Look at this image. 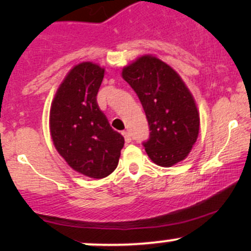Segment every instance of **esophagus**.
<instances>
[{
  "label": "esophagus",
  "instance_id": "esophagus-1",
  "mask_svg": "<svg viewBox=\"0 0 251 251\" xmlns=\"http://www.w3.org/2000/svg\"><path fill=\"white\" fill-rule=\"evenodd\" d=\"M123 135H124V138H125V142L126 143H129V142H131V134H129L128 133V132H126V131H124L123 132Z\"/></svg>",
  "mask_w": 251,
  "mask_h": 251
}]
</instances>
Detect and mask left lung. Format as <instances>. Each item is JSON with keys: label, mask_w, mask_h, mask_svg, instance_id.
<instances>
[{"label": "left lung", "mask_w": 251, "mask_h": 251, "mask_svg": "<svg viewBox=\"0 0 251 251\" xmlns=\"http://www.w3.org/2000/svg\"><path fill=\"white\" fill-rule=\"evenodd\" d=\"M122 75L142 102L150 126L143 144L150 159L163 168L181 162L200 133V113L179 74L153 55H143L124 67Z\"/></svg>", "instance_id": "left-lung-1"}]
</instances>
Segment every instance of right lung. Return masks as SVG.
I'll list each match as a JSON object with an SVG mask.
<instances>
[{"mask_svg": "<svg viewBox=\"0 0 251 251\" xmlns=\"http://www.w3.org/2000/svg\"><path fill=\"white\" fill-rule=\"evenodd\" d=\"M103 74L105 68L93 62L74 66L57 88L50 112L56 151L74 171L96 179L116 170L125 143L98 106Z\"/></svg>", "mask_w": 251, "mask_h": 251, "instance_id": "add662e5", "label": "right lung"}]
</instances>
